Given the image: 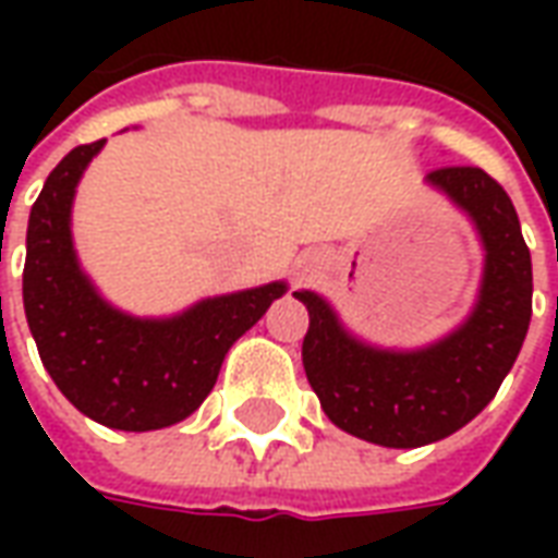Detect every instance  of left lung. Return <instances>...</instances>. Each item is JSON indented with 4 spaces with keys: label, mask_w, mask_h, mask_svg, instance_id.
I'll return each mask as SVG.
<instances>
[{
    "label": "left lung",
    "mask_w": 558,
    "mask_h": 558,
    "mask_svg": "<svg viewBox=\"0 0 558 558\" xmlns=\"http://www.w3.org/2000/svg\"><path fill=\"white\" fill-rule=\"evenodd\" d=\"M427 182L466 211L487 251L463 326L427 350H376L343 331L326 299L295 292L311 316L304 374L323 410L340 430L386 448L430 445L475 418L514 367L532 319V256L502 184L478 167H439Z\"/></svg>",
    "instance_id": "left-lung-1"
}]
</instances>
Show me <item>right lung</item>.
<instances>
[{"label": "right lung", "instance_id": "add662e5", "mask_svg": "<svg viewBox=\"0 0 558 558\" xmlns=\"http://www.w3.org/2000/svg\"><path fill=\"white\" fill-rule=\"evenodd\" d=\"M101 146L71 148L32 206L23 307L47 374L83 415L113 430H160L208 398L223 355L287 283L206 299L170 319L110 307L80 271L71 244L74 187Z\"/></svg>", "mask_w": 558, "mask_h": 558}]
</instances>
